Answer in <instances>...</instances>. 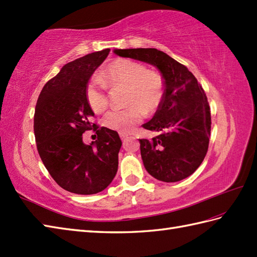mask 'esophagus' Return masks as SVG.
<instances>
[{
	"label": "esophagus",
	"instance_id": "1",
	"mask_svg": "<svg viewBox=\"0 0 257 257\" xmlns=\"http://www.w3.org/2000/svg\"><path fill=\"white\" fill-rule=\"evenodd\" d=\"M119 136H120V138H121V140H124V139L128 138V135L127 134H123V133H120Z\"/></svg>",
	"mask_w": 257,
	"mask_h": 257
}]
</instances>
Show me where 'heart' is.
Segmentation results:
<instances>
[{
	"mask_svg": "<svg viewBox=\"0 0 257 257\" xmlns=\"http://www.w3.org/2000/svg\"><path fill=\"white\" fill-rule=\"evenodd\" d=\"M101 83L92 78L86 87V100L91 110L101 113L108 107L106 86L125 88L123 105L127 108L106 113L102 122L107 128L119 133H130L146 114H154L160 108L165 98V83L162 76L148 70L144 64L118 59L105 68Z\"/></svg>",
	"mask_w": 257,
	"mask_h": 257,
	"instance_id": "b5f03b06",
	"label": "heart"
}]
</instances>
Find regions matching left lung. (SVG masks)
Returning a JSON list of instances; mask_svg holds the SVG:
<instances>
[{
    "label": "left lung",
    "mask_w": 257,
    "mask_h": 257,
    "mask_svg": "<svg viewBox=\"0 0 257 257\" xmlns=\"http://www.w3.org/2000/svg\"><path fill=\"white\" fill-rule=\"evenodd\" d=\"M118 56L155 65L165 78V98L147 130L152 140L139 139L146 170L163 182L191 176L204 160L211 135V109L204 89L187 66L156 48L114 50Z\"/></svg>",
    "instance_id": "8db88e82"
}]
</instances>
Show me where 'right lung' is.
Returning a JSON list of instances; mask_svg holds the SVG:
<instances>
[{
	"label": "right lung",
	"instance_id": "right-lung-1",
	"mask_svg": "<svg viewBox=\"0 0 257 257\" xmlns=\"http://www.w3.org/2000/svg\"><path fill=\"white\" fill-rule=\"evenodd\" d=\"M110 50L88 54L64 65L43 87L34 113L36 148L48 173L59 187L76 194H95L111 183L121 147L117 132L92 122L86 87ZM92 130L97 140L82 143Z\"/></svg>",
	"mask_w": 257,
	"mask_h": 257
}]
</instances>
